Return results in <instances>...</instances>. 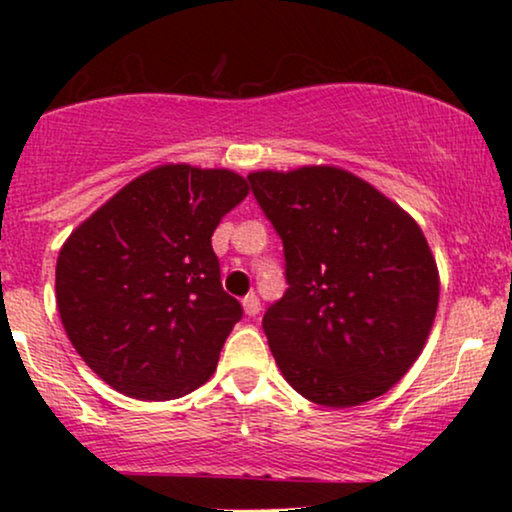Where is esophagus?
Returning a JSON list of instances; mask_svg holds the SVG:
<instances>
[{"mask_svg":"<svg viewBox=\"0 0 512 512\" xmlns=\"http://www.w3.org/2000/svg\"><path fill=\"white\" fill-rule=\"evenodd\" d=\"M242 307H244V312L249 314V317H256V314L261 312V300H258L256 293H249V296H244Z\"/></svg>","mask_w":512,"mask_h":512,"instance_id":"34e87169","label":"esophagus"}]
</instances>
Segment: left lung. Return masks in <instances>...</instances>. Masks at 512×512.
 <instances>
[{
    "label": "left lung",
    "instance_id": "obj_1",
    "mask_svg": "<svg viewBox=\"0 0 512 512\" xmlns=\"http://www.w3.org/2000/svg\"><path fill=\"white\" fill-rule=\"evenodd\" d=\"M247 179L284 244L289 289L263 331L286 382L326 408L382 396L417 361L436 317L440 282L424 233L338 167Z\"/></svg>",
    "mask_w": 512,
    "mask_h": 512
}]
</instances>
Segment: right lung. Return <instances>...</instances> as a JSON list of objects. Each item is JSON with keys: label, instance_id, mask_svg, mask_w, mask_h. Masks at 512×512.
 I'll return each mask as SVG.
<instances>
[{"label": "right lung", "instance_id": "add662e5", "mask_svg": "<svg viewBox=\"0 0 512 512\" xmlns=\"http://www.w3.org/2000/svg\"><path fill=\"white\" fill-rule=\"evenodd\" d=\"M247 193L230 170L163 165L69 235L55 268L60 319L109 387L170 401L214 373L244 312L223 291L212 235Z\"/></svg>", "mask_w": 512, "mask_h": 512}]
</instances>
